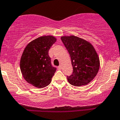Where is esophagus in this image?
<instances>
[{
  "instance_id": "1",
  "label": "esophagus",
  "mask_w": 120,
  "mask_h": 120,
  "mask_svg": "<svg viewBox=\"0 0 120 120\" xmlns=\"http://www.w3.org/2000/svg\"><path fill=\"white\" fill-rule=\"evenodd\" d=\"M58 70H61L62 69V65H60L58 67Z\"/></svg>"
}]
</instances>
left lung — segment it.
I'll return each instance as SVG.
<instances>
[{"instance_id": "1", "label": "left lung", "mask_w": 120, "mask_h": 120, "mask_svg": "<svg viewBox=\"0 0 120 120\" xmlns=\"http://www.w3.org/2000/svg\"><path fill=\"white\" fill-rule=\"evenodd\" d=\"M61 40L71 57L73 67L72 75L67 76L72 86L87 85L96 76L100 67V60L92 44L75 36H62Z\"/></svg>"}]
</instances>
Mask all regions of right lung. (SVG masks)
Masks as SVG:
<instances>
[{
	"mask_svg": "<svg viewBox=\"0 0 120 120\" xmlns=\"http://www.w3.org/2000/svg\"><path fill=\"white\" fill-rule=\"evenodd\" d=\"M56 41L52 36H44L29 42L24 49L20 66L25 80L37 88H44L50 83L56 71L51 64L49 50Z\"/></svg>",
	"mask_w": 120,
	"mask_h": 120,
	"instance_id": "obj_1",
	"label": "right lung"
}]
</instances>
